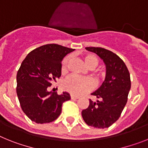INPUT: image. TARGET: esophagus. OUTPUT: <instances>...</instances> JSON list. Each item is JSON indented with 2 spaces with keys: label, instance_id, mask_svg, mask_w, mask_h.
Wrapping results in <instances>:
<instances>
[{
  "label": "esophagus",
  "instance_id": "obj_1",
  "mask_svg": "<svg viewBox=\"0 0 148 148\" xmlns=\"http://www.w3.org/2000/svg\"><path fill=\"white\" fill-rule=\"evenodd\" d=\"M78 96L77 95H71V99H78Z\"/></svg>",
  "mask_w": 148,
  "mask_h": 148
}]
</instances>
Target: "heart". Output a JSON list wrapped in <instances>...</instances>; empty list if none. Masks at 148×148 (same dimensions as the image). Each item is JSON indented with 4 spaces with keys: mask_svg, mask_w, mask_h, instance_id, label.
<instances>
[{
    "mask_svg": "<svg viewBox=\"0 0 148 148\" xmlns=\"http://www.w3.org/2000/svg\"><path fill=\"white\" fill-rule=\"evenodd\" d=\"M71 57L68 56L63 59L62 62V73L66 72L68 70L69 63L71 62ZM84 61L86 65L89 69H93L96 68L99 64V59L93 54H86L84 56ZM101 76V74L97 73L96 77ZM94 87V83L91 78L80 77L71 75L68 77L62 83V88L64 90L71 93L73 95H79L91 90Z\"/></svg>",
    "mask_w": 148,
    "mask_h": 148,
    "instance_id": "b5f03b06",
    "label": "heart"
}]
</instances>
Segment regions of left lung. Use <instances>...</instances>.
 I'll use <instances>...</instances> for the list:
<instances>
[{
	"mask_svg": "<svg viewBox=\"0 0 148 148\" xmlns=\"http://www.w3.org/2000/svg\"><path fill=\"white\" fill-rule=\"evenodd\" d=\"M97 54L106 67L105 79L101 86L93 92L99 100L92 101L82 110V116L88 126L99 129L108 128L118 120L126 105L131 88L130 74L126 64L115 53L101 47H86Z\"/></svg>",
	"mask_w": 148,
	"mask_h": 148,
	"instance_id": "obj_1",
	"label": "left lung"
}]
</instances>
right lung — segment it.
I'll return each mask as SVG.
<instances>
[{
    "label": "right lung",
    "mask_w": 148,
    "mask_h": 148,
    "mask_svg": "<svg viewBox=\"0 0 148 148\" xmlns=\"http://www.w3.org/2000/svg\"><path fill=\"white\" fill-rule=\"evenodd\" d=\"M74 49L58 44H47L32 50L21 64L16 75V93L26 116L37 123L56 120L62 106L70 100L69 93L58 95L47 88L62 74V61Z\"/></svg>",
    "instance_id": "1"
}]
</instances>
